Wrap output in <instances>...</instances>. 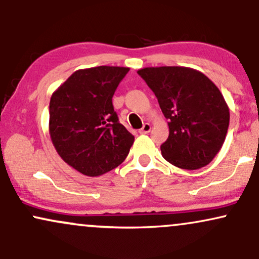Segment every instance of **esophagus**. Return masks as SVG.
I'll return each instance as SVG.
<instances>
[{
  "mask_svg": "<svg viewBox=\"0 0 259 259\" xmlns=\"http://www.w3.org/2000/svg\"><path fill=\"white\" fill-rule=\"evenodd\" d=\"M151 127H152V126H151L150 123H145L144 126H142L141 129H140L139 133L140 134H148V133L151 132Z\"/></svg>",
  "mask_w": 259,
  "mask_h": 259,
  "instance_id": "34e87169",
  "label": "esophagus"
}]
</instances>
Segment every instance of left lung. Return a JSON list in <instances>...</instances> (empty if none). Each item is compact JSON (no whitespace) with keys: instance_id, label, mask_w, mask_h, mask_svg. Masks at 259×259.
Here are the masks:
<instances>
[{"instance_id":"1","label":"left lung","mask_w":259,"mask_h":259,"mask_svg":"<svg viewBox=\"0 0 259 259\" xmlns=\"http://www.w3.org/2000/svg\"><path fill=\"white\" fill-rule=\"evenodd\" d=\"M138 73L169 120V136L160 146L163 158L187 170L209 164L224 144L230 120L221 90L192 68L148 67Z\"/></svg>"}]
</instances>
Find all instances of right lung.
<instances>
[{
  "label": "right lung",
  "mask_w": 259,
  "mask_h": 259,
  "mask_svg": "<svg viewBox=\"0 0 259 259\" xmlns=\"http://www.w3.org/2000/svg\"><path fill=\"white\" fill-rule=\"evenodd\" d=\"M125 67L86 68L74 72L52 94L49 132L68 165L88 177L100 175L124 162L134 136L118 120L112 97Z\"/></svg>",
  "instance_id": "right-lung-1"
}]
</instances>
